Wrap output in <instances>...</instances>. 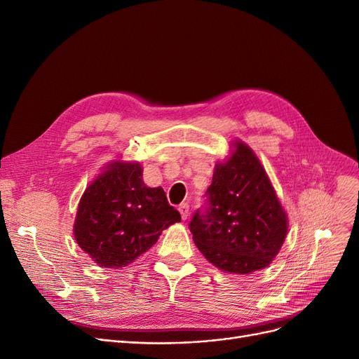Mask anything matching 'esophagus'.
<instances>
[{"instance_id": "esophagus-1", "label": "esophagus", "mask_w": 359, "mask_h": 359, "mask_svg": "<svg viewBox=\"0 0 359 359\" xmlns=\"http://www.w3.org/2000/svg\"><path fill=\"white\" fill-rule=\"evenodd\" d=\"M178 211H180V214H181V218H182V219H187V218H189V214H190V205H189V203H181L180 208H178Z\"/></svg>"}]
</instances>
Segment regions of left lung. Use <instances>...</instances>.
Masks as SVG:
<instances>
[{"label":"left lung","mask_w":359,"mask_h":359,"mask_svg":"<svg viewBox=\"0 0 359 359\" xmlns=\"http://www.w3.org/2000/svg\"><path fill=\"white\" fill-rule=\"evenodd\" d=\"M205 196L206 206L193 215L190 231L208 262L238 275L267 267L285 241L288 219L248 145L233 142L230 157L215 165Z\"/></svg>","instance_id":"left-lung-1"}]
</instances>
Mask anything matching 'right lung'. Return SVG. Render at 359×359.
I'll use <instances>...</instances> for the list:
<instances>
[{
	"label": "right lung",
	"mask_w": 359,
	"mask_h": 359,
	"mask_svg": "<svg viewBox=\"0 0 359 359\" xmlns=\"http://www.w3.org/2000/svg\"><path fill=\"white\" fill-rule=\"evenodd\" d=\"M181 221L162 187H147L138 162H113L84 190L74 236L95 263L107 269L130 264Z\"/></svg>",
	"instance_id": "right-lung-1"
}]
</instances>
